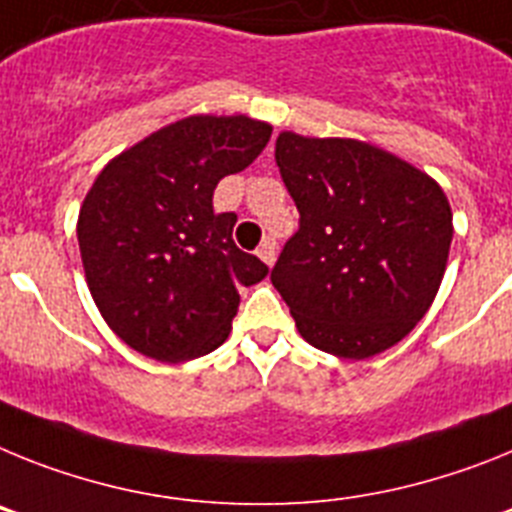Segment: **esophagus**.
<instances>
[{
  "label": "esophagus",
  "instance_id": "1",
  "mask_svg": "<svg viewBox=\"0 0 512 512\" xmlns=\"http://www.w3.org/2000/svg\"><path fill=\"white\" fill-rule=\"evenodd\" d=\"M257 255H260V260L265 262V265H273L275 262V255H278V247H275V239H265V242L257 247Z\"/></svg>",
  "mask_w": 512,
  "mask_h": 512
}]
</instances>
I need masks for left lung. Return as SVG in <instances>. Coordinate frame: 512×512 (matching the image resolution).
Returning a JSON list of instances; mask_svg holds the SVG:
<instances>
[{"label": "left lung", "instance_id": "obj_1", "mask_svg": "<svg viewBox=\"0 0 512 512\" xmlns=\"http://www.w3.org/2000/svg\"><path fill=\"white\" fill-rule=\"evenodd\" d=\"M275 164L299 208L270 281L301 337L363 361L397 345L433 304L453 216L441 185L353 139L281 133Z\"/></svg>", "mask_w": 512, "mask_h": 512}]
</instances>
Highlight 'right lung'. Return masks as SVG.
<instances>
[{"instance_id":"1","label":"right lung","mask_w":512,"mask_h":512,"mask_svg":"<svg viewBox=\"0 0 512 512\" xmlns=\"http://www.w3.org/2000/svg\"><path fill=\"white\" fill-rule=\"evenodd\" d=\"M270 133L247 115H193L97 175L79 211V252L102 319L128 348L182 363L229 337L239 286L262 281L268 265L234 244L237 213L213 211V190L250 167Z\"/></svg>"}]
</instances>
